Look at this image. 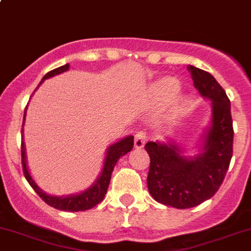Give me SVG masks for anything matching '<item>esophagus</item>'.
<instances>
[{
  "instance_id": "1",
  "label": "esophagus",
  "mask_w": 251,
  "mask_h": 251,
  "mask_svg": "<svg viewBox=\"0 0 251 251\" xmlns=\"http://www.w3.org/2000/svg\"><path fill=\"white\" fill-rule=\"evenodd\" d=\"M146 140H147V136H146L145 132L140 131L135 135V148L136 150H141L145 146Z\"/></svg>"
}]
</instances>
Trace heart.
<instances>
[{"label": "heart", "instance_id": "1", "mask_svg": "<svg viewBox=\"0 0 251 251\" xmlns=\"http://www.w3.org/2000/svg\"><path fill=\"white\" fill-rule=\"evenodd\" d=\"M179 89V82H177L176 79L168 77V78H163L162 81H159L155 84L154 96L155 98L159 101H162V103H168V101L173 100V98L176 96ZM187 105H189V99L187 98L181 97V98L176 99L174 105H173L172 115L174 116V118L182 115V114L185 113V110H186Z\"/></svg>", "mask_w": 251, "mask_h": 251}]
</instances>
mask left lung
I'll return each mask as SVG.
<instances>
[{
	"label": "left lung",
	"mask_w": 251,
	"mask_h": 251,
	"mask_svg": "<svg viewBox=\"0 0 251 251\" xmlns=\"http://www.w3.org/2000/svg\"><path fill=\"white\" fill-rule=\"evenodd\" d=\"M194 86L211 101L210 124L200 136L198 154L185 155L172 137L147 142L151 158L148 191L158 202L190 208L212 198L226 176L233 154V121L230 101L215 77L189 65Z\"/></svg>",
	"instance_id": "8db88e82"
}]
</instances>
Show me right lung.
Wrapping results in <instances>:
<instances>
[{"mask_svg":"<svg viewBox=\"0 0 251 251\" xmlns=\"http://www.w3.org/2000/svg\"><path fill=\"white\" fill-rule=\"evenodd\" d=\"M70 65L66 64L64 66H60L57 69L52 70V71L48 72L45 76L43 77L41 82L39 83L40 86L45 79L51 78L53 76H57L60 74H64V72L69 71ZM38 86V87H39ZM36 91V89H35ZM28 108V105H26ZM26 108L24 110V118H23V125H22V164H23V173L24 176H25L26 181L30 184V186L33 187L34 191L48 203L49 206L53 208H57L60 211H69V212H78V211H86L91 210L94 206L98 205L99 202H101L105 196L106 191H108L109 182H110L111 174H113L114 167L116 165L118 160L120 159V157L125 155L126 153L130 152L133 147V136H126V137L121 138L118 142L113 143V145L109 146L106 148L105 152V158H104L103 168H101V172L99 174V176L97 177L96 181L86 189V190L81 191L78 194H71V195H65V196H53L50 194H46L45 191L41 190L40 187L38 186V184L35 182V180L31 176L30 172H29V168L26 165V152H25V145H24L23 141V126L25 123V115H26Z\"/></svg>","mask_w":251,"mask_h":251,"instance_id":"right-lung-1","label":"right lung"}]
</instances>
